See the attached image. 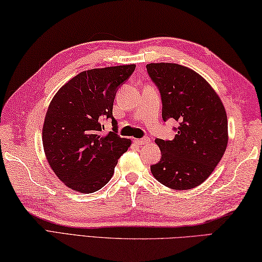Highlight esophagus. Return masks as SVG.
<instances>
[{
    "label": "esophagus",
    "mask_w": 262,
    "mask_h": 262,
    "mask_svg": "<svg viewBox=\"0 0 262 262\" xmlns=\"http://www.w3.org/2000/svg\"><path fill=\"white\" fill-rule=\"evenodd\" d=\"M134 142H135L136 144H139V145L147 144L150 142V139H149V137H143V139H135Z\"/></svg>",
    "instance_id": "obj_1"
}]
</instances>
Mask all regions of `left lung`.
<instances>
[{
    "mask_svg": "<svg viewBox=\"0 0 262 262\" xmlns=\"http://www.w3.org/2000/svg\"><path fill=\"white\" fill-rule=\"evenodd\" d=\"M163 103V120L179 126L174 140L157 139L161 151L151 173L161 184L189 190L205 181L220 163L228 144V121L221 99L204 78L173 63L146 65Z\"/></svg>",
    "mask_w": 262,
    "mask_h": 262,
    "instance_id": "8db88e82",
    "label": "left lung"
}]
</instances>
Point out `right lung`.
I'll list each match as a JSON object with an SVG mask.
<instances>
[{
    "label": "right lung",
    "mask_w": 262,
    "mask_h": 262,
    "mask_svg": "<svg viewBox=\"0 0 262 262\" xmlns=\"http://www.w3.org/2000/svg\"><path fill=\"white\" fill-rule=\"evenodd\" d=\"M135 68L132 64L84 71L50 102L42 129L45 154L58 179L74 191L92 193L103 188L130 145L117 134L112 108L117 90ZM107 118L114 128L105 135L101 121Z\"/></svg>",
    "instance_id": "1"
}]
</instances>
